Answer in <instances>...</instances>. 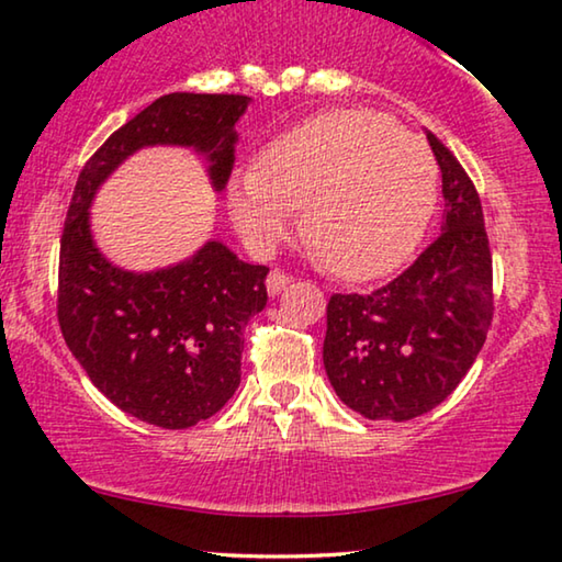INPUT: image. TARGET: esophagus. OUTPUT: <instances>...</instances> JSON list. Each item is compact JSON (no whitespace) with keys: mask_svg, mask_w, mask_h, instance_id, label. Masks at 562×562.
I'll use <instances>...</instances> for the list:
<instances>
[{"mask_svg":"<svg viewBox=\"0 0 562 562\" xmlns=\"http://www.w3.org/2000/svg\"><path fill=\"white\" fill-rule=\"evenodd\" d=\"M292 282V278L284 270H272L270 278H267V292L270 295H280V292L288 288V284Z\"/></svg>","mask_w":562,"mask_h":562,"instance_id":"34e87169","label":"esophagus"}]
</instances>
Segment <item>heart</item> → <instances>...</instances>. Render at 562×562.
Listing matches in <instances>:
<instances>
[{"label":"heart","mask_w":562,"mask_h":562,"mask_svg":"<svg viewBox=\"0 0 562 562\" xmlns=\"http://www.w3.org/2000/svg\"><path fill=\"white\" fill-rule=\"evenodd\" d=\"M239 234L267 247L303 209V236L330 274L363 282L400 270L428 234L438 162L420 137L371 109L315 114L228 180Z\"/></svg>","instance_id":"1"}]
</instances>
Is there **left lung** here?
I'll return each mask as SVG.
<instances>
[{
    "label": "left lung",
    "mask_w": 562,
    "mask_h": 562,
    "mask_svg": "<svg viewBox=\"0 0 562 562\" xmlns=\"http://www.w3.org/2000/svg\"><path fill=\"white\" fill-rule=\"evenodd\" d=\"M442 234L371 295H330L323 363L338 397L369 420L405 423L440 405L476 361L494 318L492 251L476 188L432 132Z\"/></svg>",
    "instance_id": "8db88e82"
}]
</instances>
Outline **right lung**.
<instances>
[{"label":"right lung","mask_w":562,"mask_h":562,"mask_svg":"<svg viewBox=\"0 0 562 562\" xmlns=\"http://www.w3.org/2000/svg\"><path fill=\"white\" fill-rule=\"evenodd\" d=\"M241 93H168L120 126L83 165L60 236L58 323L101 394L142 423L186 430L209 420L241 382L244 328L267 305L270 267L247 265L221 241L155 272L114 267L93 244L99 186L142 147H193L216 191L234 168Z\"/></svg>","instance_id":"add662e5"}]
</instances>
